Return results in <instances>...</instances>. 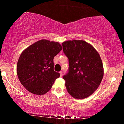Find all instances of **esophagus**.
Listing matches in <instances>:
<instances>
[{
	"label": "esophagus",
	"instance_id": "1",
	"mask_svg": "<svg viewBox=\"0 0 124 124\" xmlns=\"http://www.w3.org/2000/svg\"><path fill=\"white\" fill-rule=\"evenodd\" d=\"M60 74L61 77L62 75V74H63V73H62V71H60Z\"/></svg>",
	"mask_w": 124,
	"mask_h": 124
}]
</instances>
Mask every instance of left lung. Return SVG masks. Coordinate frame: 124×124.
I'll use <instances>...</instances> for the list:
<instances>
[{"label": "left lung", "mask_w": 124, "mask_h": 124, "mask_svg": "<svg viewBox=\"0 0 124 124\" xmlns=\"http://www.w3.org/2000/svg\"><path fill=\"white\" fill-rule=\"evenodd\" d=\"M62 45L69 62L68 73L63 76L67 91L77 99L89 97L97 90L103 77L99 54L84 40L67 41Z\"/></svg>", "instance_id": "left-lung-1"}]
</instances>
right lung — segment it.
Here are the masks:
<instances>
[{
  "label": "right lung",
  "mask_w": 124,
  "mask_h": 124,
  "mask_svg": "<svg viewBox=\"0 0 124 124\" xmlns=\"http://www.w3.org/2000/svg\"><path fill=\"white\" fill-rule=\"evenodd\" d=\"M62 49L57 42L43 39L22 52L17 65V74L21 83L29 92L42 95L50 90L60 76L54 70V58Z\"/></svg>",
  "instance_id": "1"
}]
</instances>
